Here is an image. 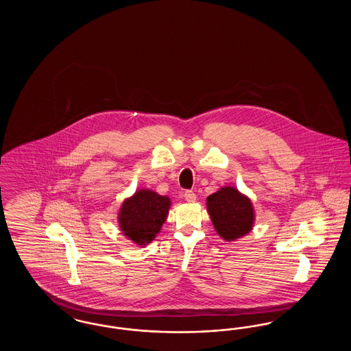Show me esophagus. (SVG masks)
<instances>
[{
	"label": "esophagus",
	"instance_id": "1",
	"mask_svg": "<svg viewBox=\"0 0 351 351\" xmlns=\"http://www.w3.org/2000/svg\"><path fill=\"white\" fill-rule=\"evenodd\" d=\"M184 199L188 202H195L196 201V193L193 191H185L184 192Z\"/></svg>",
	"mask_w": 351,
	"mask_h": 351
}]
</instances>
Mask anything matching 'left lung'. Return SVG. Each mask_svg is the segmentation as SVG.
Masks as SVG:
<instances>
[{
	"mask_svg": "<svg viewBox=\"0 0 351 351\" xmlns=\"http://www.w3.org/2000/svg\"><path fill=\"white\" fill-rule=\"evenodd\" d=\"M208 212L216 232L226 241L249 233L254 222L251 201L233 186L221 188L206 199Z\"/></svg>",
	"mask_w": 351,
	"mask_h": 351,
	"instance_id": "1",
	"label": "left lung"
}]
</instances>
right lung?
<instances>
[{
    "instance_id": "add662e5",
    "label": "right lung",
    "mask_w": 351,
    "mask_h": 351,
    "mask_svg": "<svg viewBox=\"0 0 351 351\" xmlns=\"http://www.w3.org/2000/svg\"><path fill=\"white\" fill-rule=\"evenodd\" d=\"M169 199L150 189H141L122 204L119 228L130 241L145 246L162 229L167 218Z\"/></svg>"
}]
</instances>
